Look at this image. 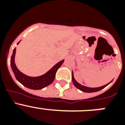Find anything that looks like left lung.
Here are the masks:
<instances>
[{"instance_id": "left-lung-1", "label": "left lung", "mask_w": 125, "mask_h": 125, "mask_svg": "<svg viewBox=\"0 0 125 125\" xmlns=\"http://www.w3.org/2000/svg\"><path fill=\"white\" fill-rule=\"evenodd\" d=\"M72 81H73V83L74 84L76 88L79 89V90L81 91H83V92L85 93H94V92H97V91H100L101 89H103V88H105L106 86H107L109 84L111 83L112 82V81H110L109 83L106 84L104 85L103 86L101 87H98V88H89V87H87V86H83V85L80 84L79 83H78L76 80H75L74 78V74H73V71L72 72Z\"/></svg>"}]
</instances>
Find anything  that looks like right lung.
<instances>
[{
	"instance_id": "obj_1",
	"label": "right lung",
	"mask_w": 125,
	"mask_h": 125,
	"mask_svg": "<svg viewBox=\"0 0 125 125\" xmlns=\"http://www.w3.org/2000/svg\"><path fill=\"white\" fill-rule=\"evenodd\" d=\"M19 42L20 41L17 43V44H19ZM15 51H16V47L14 49L12 55L10 58V66L13 73L15 75V78L17 79L19 82L21 83L23 86L26 88L31 89H35V90L41 89L51 84L54 80L57 69L62 64L64 61V59L58 63L55 64L49 71H47L44 74L37 76V77H31V76L23 74L17 69V66L15 64V60H14Z\"/></svg>"
}]
</instances>
